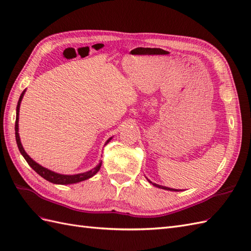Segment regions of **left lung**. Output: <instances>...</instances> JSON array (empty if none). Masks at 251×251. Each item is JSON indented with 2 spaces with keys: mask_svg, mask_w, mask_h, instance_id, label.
<instances>
[{
  "mask_svg": "<svg viewBox=\"0 0 251 251\" xmlns=\"http://www.w3.org/2000/svg\"><path fill=\"white\" fill-rule=\"evenodd\" d=\"M147 179L149 180V183H151V184H152L153 186H155V187H157V188H161V189H165V190H170V191H180V190H178V189L169 188V187H166V186H161V185H158V184H156V183H153V182H151V180H150L149 178H147Z\"/></svg>",
  "mask_w": 251,
  "mask_h": 251,
  "instance_id": "8db88e82",
  "label": "left lung"
}]
</instances>
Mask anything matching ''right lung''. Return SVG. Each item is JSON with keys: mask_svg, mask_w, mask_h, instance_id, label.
I'll return each mask as SVG.
<instances>
[{"mask_svg": "<svg viewBox=\"0 0 251 251\" xmlns=\"http://www.w3.org/2000/svg\"><path fill=\"white\" fill-rule=\"evenodd\" d=\"M25 90L20 95V98L18 100V104H17V109H16V123H15V135H16V141H17V145H18V149L20 151L21 155L25 157V159L26 160V162L30 167L33 169V170L36 172L37 174H39L40 176L44 177L45 179L48 180L50 183H53V184H59V185H69V184H75V183H79V182H82V180L85 179H89L92 176H94L95 174L99 171V169L101 167V160L99 161V164L95 167L93 168L92 170H89L86 172H82V173H78V174H61V173H57L54 171H51L49 169H47L43 166H40L39 164H37L36 161H34L30 156L26 154V152L23 149L21 141H20V136H19V110H20V103L22 101V98L25 94ZM111 138H109L104 145H107L110 141H111Z\"/></svg>", "mask_w": 251, "mask_h": 251, "instance_id": "obj_1", "label": "right lung"}]
</instances>
